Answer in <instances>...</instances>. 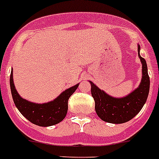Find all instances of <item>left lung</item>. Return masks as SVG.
I'll return each instance as SVG.
<instances>
[{
  "instance_id": "1",
  "label": "left lung",
  "mask_w": 159,
  "mask_h": 159,
  "mask_svg": "<svg viewBox=\"0 0 159 159\" xmlns=\"http://www.w3.org/2000/svg\"><path fill=\"white\" fill-rule=\"evenodd\" d=\"M140 45L138 46L139 57L143 65V77L139 87L127 96L116 98L99 89L92 81L91 94L94 99L95 110L99 118L109 123L121 124L137 115L144 104L150 90V78L146 60L140 56Z\"/></svg>"
}]
</instances>
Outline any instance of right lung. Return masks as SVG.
<instances>
[{
  "instance_id": "1",
  "label": "right lung",
  "mask_w": 159,
  "mask_h": 159,
  "mask_svg": "<svg viewBox=\"0 0 159 159\" xmlns=\"http://www.w3.org/2000/svg\"><path fill=\"white\" fill-rule=\"evenodd\" d=\"M79 84L63 91L56 99L43 104H38L22 98L14 86L13 69L10 74V88L15 106L20 114L30 122L39 126H50L62 121L68 110V100Z\"/></svg>"
}]
</instances>
